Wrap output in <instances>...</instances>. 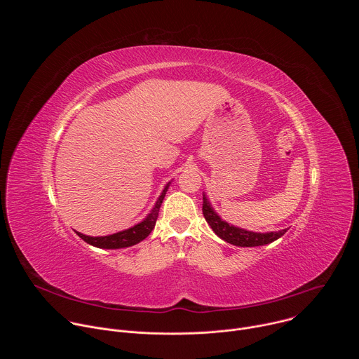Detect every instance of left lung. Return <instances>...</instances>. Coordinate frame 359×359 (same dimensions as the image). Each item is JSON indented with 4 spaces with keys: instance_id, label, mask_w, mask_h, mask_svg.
<instances>
[{
    "instance_id": "1",
    "label": "left lung",
    "mask_w": 359,
    "mask_h": 359,
    "mask_svg": "<svg viewBox=\"0 0 359 359\" xmlns=\"http://www.w3.org/2000/svg\"><path fill=\"white\" fill-rule=\"evenodd\" d=\"M203 216L212 227V230L224 241L238 245V247H257L264 245L276 241L281 236L285 234L288 229L280 230V231H269V233H254L248 231L240 227H234L233 224H229L227 222L222 220V217L215 212L212 204L206 194L203 193Z\"/></svg>"
}]
</instances>
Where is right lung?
I'll return each mask as SVG.
<instances>
[{
  "label": "right lung",
  "mask_w": 359,
  "mask_h": 359,
  "mask_svg": "<svg viewBox=\"0 0 359 359\" xmlns=\"http://www.w3.org/2000/svg\"><path fill=\"white\" fill-rule=\"evenodd\" d=\"M169 184L168 183L162 191V194L159 196L158 201L155 203V208L151 209V212L146 216V219H143L140 223L135 224L133 227L128 229V230H123V231H119V233H115V234H109V236H100V237H90V236H85L82 233H78L76 234L83 240L86 241L88 244L93 245V247H97V248H125V247H130V245H135L137 243H140L142 240H144L150 231L155 229V224H156V220H158V216H159V209L162 206L163 203V198L166 196V191L169 189Z\"/></svg>",
  "instance_id": "right-lung-1"
}]
</instances>
